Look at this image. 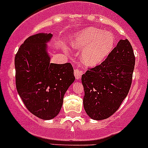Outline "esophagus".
Masks as SVG:
<instances>
[{
  "label": "esophagus",
  "mask_w": 148,
  "mask_h": 148,
  "mask_svg": "<svg viewBox=\"0 0 148 148\" xmlns=\"http://www.w3.org/2000/svg\"><path fill=\"white\" fill-rule=\"evenodd\" d=\"M74 76H75V78L77 79H79L81 78L82 75L83 74L84 71L82 69H80V67H79L78 66H77L75 68V69H74Z\"/></svg>",
  "instance_id": "esophagus-1"
}]
</instances>
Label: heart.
I'll return each instance as SVG.
<instances>
[{"instance_id": "b5f03b06", "label": "heart", "mask_w": 148, "mask_h": 148, "mask_svg": "<svg viewBox=\"0 0 148 148\" xmlns=\"http://www.w3.org/2000/svg\"><path fill=\"white\" fill-rule=\"evenodd\" d=\"M77 49H82L81 59L87 66H95L109 56L114 46V37L111 33L90 27L84 30L72 40Z\"/></svg>"}]
</instances>
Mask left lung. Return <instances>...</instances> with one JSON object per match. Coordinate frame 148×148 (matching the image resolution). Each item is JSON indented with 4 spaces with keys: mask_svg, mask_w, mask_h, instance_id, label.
I'll use <instances>...</instances> for the list:
<instances>
[{
    "mask_svg": "<svg viewBox=\"0 0 148 148\" xmlns=\"http://www.w3.org/2000/svg\"><path fill=\"white\" fill-rule=\"evenodd\" d=\"M135 63L130 41L120 40L104 62L82 76L84 107L91 118L104 120L118 110L130 89Z\"/></svg>",
    "mask_w": 148,
    "mask_h": 148,
    "instance_id": "1",
    "label": "left lung"
}]
</instances>
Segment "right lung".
Wrapping results in <instances>:
<instances>
[{"label": "right lung", "instance_id": "add662e5", "mask_svg": "<svg viewBox=\"0 0 148 148\" xmlns=\"http://www.w3.org/2000/svg\"><path fill=\"white\" fill-rule=\"evenodd\" d=\"M51 36V34L31 36L15 56L18 93L28 111L42 120L59 114L64 94L75 79L70 63H50L45 43Z\"/></svg>", "mask_w": 148, "mask_h": 148}]
</instances>
